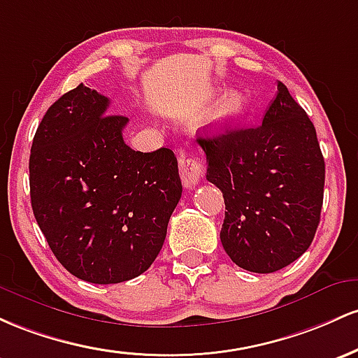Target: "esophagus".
<instances>
[{
	"instance_id": "esophagus-1",
	"label": "esophagus",
	"mask_w": 358,
	"mask_h": 358,
	"mask_svg": "<svg viewBox=\"0 0 358 358\" xmlns=\"http://www.w3.org/2000/svg\"><path fill=\"white\" fill-rule=\"evenodd\" d=\"M203 162L198 155L194 154H182L179 157V172L180 179H182L184 187H194L199 182V179L203 178Z\"/></svg>"
}]
</instances>
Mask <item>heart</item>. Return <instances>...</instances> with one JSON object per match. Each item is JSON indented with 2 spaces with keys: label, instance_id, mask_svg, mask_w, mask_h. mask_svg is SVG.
I'll list each match as a JSON object with an SVG mask.
<instances>
[{
  "label": "heart",
  "instance_id": "heart-1",
  "mask_svg": "<svg viewBox=\"0 0 358 358\" xmlns=\"http://www.w3.org/2000/svg\"><path fill=\"white\" fill-rule=\"evenodd\" d=\"M243 103V96L240 94V92H227V94L222 96V99H220L218 103V113L220 116H223V118H230V116L242 111Z\"/></svg>",
  "mask_w": 358,
  "mask_h": 358
}]
</instances>
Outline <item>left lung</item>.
I'll use <instances>...</instances> for the list:
<instances>
[{
  "label": "left lung",
  "mask_w": 358,
  "mask_h": 358,
  "mask_svg": "<svg viewBox=\"0 0 358 358\" xmlns=\"http://www.w3.org/2000/svg\"><path fill=\"white\" fill-rule=\"evenodd\" d=\"M206 179L223 192V248L238 267L280 271L308 250L323 206L324 159L315 125L282 83L262 125L198 136Z\"/></svg>",
  "instance_id": "left-lung-1"
}]
</instances>
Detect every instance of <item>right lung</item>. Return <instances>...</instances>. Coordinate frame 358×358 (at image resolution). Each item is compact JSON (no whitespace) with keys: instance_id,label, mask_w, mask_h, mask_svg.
Instances as JSON below:
<instances>
[{"instance_id":"1","label":"right lung","mask_w":358,"mask_h":358,"mask_svg":"<svg viewBox=\"0 0 358 358\" xmlns=\"http://www.w3.org/2000/svg\"><path fill=\"white\" fill-rule=\"evenodd\" d=\"M79 84L43 115L30 152L31 210L50 250L72 275L118 284L157 259L178 206V159L171 148L135 152L128 118Z\"/></svg>"}]
</instances>
